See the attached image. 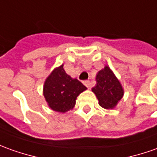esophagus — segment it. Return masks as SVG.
Wrapping results in <instances>:
<instances>
[{"label":"esophagus","instance_id":"1","mask_svg":"<svg viewBox=\"0 0 157 157\" xmlns=\"http://www.w3.org/2000/svg\"><path fill=\"white\" fill-rule=\"evenodd\" d=\"M84 85L87 87V88H89L90 87V82L89 80H86V81H84Z\"/></svg>","mask_w":157,"mask_h":157}]
</instances>
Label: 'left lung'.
Returning <instances> with one entry per match:
<instances>
[{
  "label": "left lung",
  "mask_w": 157,
  "mask_h": 157,
  "mask_svg": "<svg viewBox=\"0 0 157 157\" xmlns=\"http://www.w3.org/2000/svg\"><path fill=\"white\" fill-rule=\"evenodd\" d=\"M96 80L97 85L92 91L97 96L99 105L105 109H114L124 95L121 82L108 66L97 72Z\"/></svg>",
  "instance_id": "8db88e82"
}]
</instances>
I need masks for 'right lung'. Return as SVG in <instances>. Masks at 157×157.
Instances as JSON below:
<instances>
[{
  "label": "right lung",
  "mask_w": 157,
  "mask_h": 157,
  "mask_svg": "<svg viewBox=\"0 0 157 157\" xmlns=\"http://www.w3.org/2000/svg\"><path fill=\"white\" fill-rule=\"evenodd\" d=\"M86 89L80 81L67 74L62 64L55 68L46 78L44 96L51 109L66 113L74 108L77 97Z\"/></svg>",
  "instance_id": "1"
}]
</instances>
